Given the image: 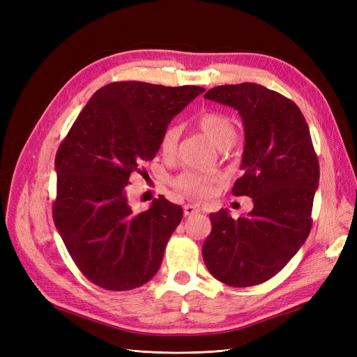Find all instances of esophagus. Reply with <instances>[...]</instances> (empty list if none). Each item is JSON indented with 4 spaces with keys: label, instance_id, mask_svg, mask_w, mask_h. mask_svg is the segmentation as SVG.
<instances>
[{
    "label": "esophagus",
    "instance_id": "34e87169",
    "mask_svg": "<svg viewBox=\"0 0 357 357\" xmlns=\"http://www.w3.org/2000/svg\"><path fill=\"white\" fill-rule=\"evenodd\" d=\"M183 210H185V215H193V214L199 211V207H198V205H193V204H186L185 207H183Z\"/></svg>",
    "mask_w": 357,
    "mask_h": 357
}]
</instances>
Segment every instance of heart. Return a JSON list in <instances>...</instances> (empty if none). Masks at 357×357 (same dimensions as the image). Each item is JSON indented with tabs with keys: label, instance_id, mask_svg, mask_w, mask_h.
<instances>
[{
	"label": "heart",
	"instance_id": "obj_1",
	"mask_svg": "<svg viewBox=\"0 0 357 357\" xmlns=\"http://www.w3.org/2000/svg\"><path fill=\"white\" fill-rule=\"evenodd\" d=\"M197 123L204 134H207L219 147H228L236 135L231 119L219 112H202L197 116ZM180 138V128L176 123L168 125L160 134L159 149L165 158L176 155ZM215 183V176L197 169H186L172 178V186L190 198L208 197Z\"/></svg>",
	"mask_w": 357,
	"mask_h": 357
}]
</instances>
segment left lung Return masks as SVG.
Returning a JSON list of instances; mask_svg holds the SVG:
<instances>
[{
    "label": "left lung",
    "mask_w": 357,
    "mask_h": 357,
    "mask_svg": "<svg viewBox=\"0 0 357 357\" xmlns=\"http://www.w3.org/2000/svg\"><path fill=\"white\" fill-rule=\"evenodd\" d=\"M204 98L234 107L243 119V176L232 195L253 199L244 218L223 208L210 214L204 262L228 286L261 284L282 271L311 231L320 171L310 129L294 101L262 84L218 86Z\"/></svg>",
    "instance_id": "1"
}]
</instances>
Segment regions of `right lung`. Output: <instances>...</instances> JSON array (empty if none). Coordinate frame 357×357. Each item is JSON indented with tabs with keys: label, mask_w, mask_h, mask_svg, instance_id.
<instances>
[{
	"label": "right lung",
	"mask_w": 357,
	"mask_h": 357,
	"mask_svg": "<svg viewBox=\"0 0 357 357\" xmlns=\"http://www.w3.org/2000/svg\"><path fill=\"white\" fill-rule=\"evenodd\" d=\"M205 89L114 82L96 91L75 119L55 158L53 222L74 264L93 284L129 290L152 280L183 208L164 197L134 213L126 188L159 138Z\"/></svg>",
	"instance_id": "add662e5"
}]
</instances>
